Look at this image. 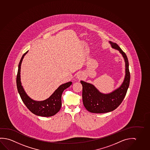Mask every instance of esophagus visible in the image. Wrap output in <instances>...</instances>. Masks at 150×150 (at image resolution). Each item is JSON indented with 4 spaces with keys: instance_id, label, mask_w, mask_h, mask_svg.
<instances>
[{
    "instance_id": "obj_1",
    "label": "esophagus",
    "mask_w": 150,
    "mask_h": 150,
    "mask_svg": "<svg viewBox=\"0 0 150 150\" xmlns=\"http://www.w3.org/2000/svg\"><path fill=\"white\" fill-rule=\"evenodd\" d=\"M81 77H82V76H81V74H79L77 76V78H78L79 79H81Z\"/></svg>"
}]
</instances>
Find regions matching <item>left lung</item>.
<instances>
[{
  "mask_svg": "<svg viewBox=\"0 0 150 150\" xmlns=\"http://www.w3.org/2000/svg\"><path fill=\"white\" fill-rule=\"evenodd\" d=\"M110 43L112 47L119 50L124 57L126 64V76L123 83L119 88L107 94L100 93L91 84L80 81L82 85L83 105L91 112L105 113L116 109L124 100L129 86L130 74L127 55L116 43L111 41Z\"/></svg>",
  "mask_w": 150,
  "mask_h": 150,
  "instance_id": "8db88e82",
  "label": "left lung"
}]
</instances>
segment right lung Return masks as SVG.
<instances>
[{"label": "right lung", "mask_w": 150, "mask_h": 150, "mask_svg": "<svg viewBox=\"0 0 150 150\" xmlns=\"http://www.w3.org/2000/svg\"><path fill=\"white\" fill-rule=\"evenodd\" d=\"M28 51L25 52L20 61L17 76L18 91L23 102L33 114L42 117L52 116L59 111L62 106V95L63 91L71 85V82L59 86L50 98L43 101H35L29 98L25 92L20 81V69L22 60Z\"/></svg>", "instance_id": "right-lung-1"}]
</instances>
